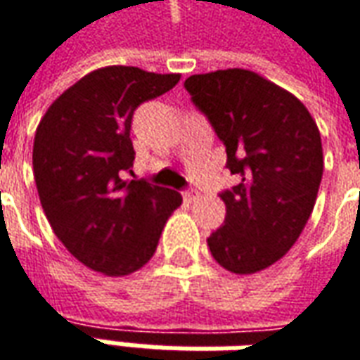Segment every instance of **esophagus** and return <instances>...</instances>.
<instances>
[{
  "label": "esophagus",
  "instance_id": "34e87169",
  "mask_svg": "<svg viewBox=\"0 0 360 360\" xmlns=\"http://www.w3.org/2000/svg\"><path fill=\"white\" fill-rule=\"evenodd\" d=\"M201 195H199V191H195V189H189V191L183 193V199L187 201V203H193V201H197Z\"/></svg>",
  "mask_w": 360,
  "mask_h": 360
}]
</instances>
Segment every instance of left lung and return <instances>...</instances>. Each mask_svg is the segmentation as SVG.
<instances>
[{
  "label": "left lung",
  "mask_w": 360,
  "mask_h": 360,
  "mask_svg": "<svg viewBox=\"0 0 360 360\" xmlns=\"http://www.w3.org/2000/svg\"><path fill=\"white\" fill-rule=\"evenodd\" d=\"M185 89L239 175L221 193L227 215L209 251L235 275L259 273L287 255L313 213L325 167L319 127L295 95L249 69L191 75Z\"/></svg>",
  "instance_id": "1"
}]
</instances>
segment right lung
Listing matches in <instances>:
<instances>
[{"mask_svg": "<svg viewBox=\"0 0 360 360\" xmlns=\"http://www.w3.org/2000/svg\"><path fill=\"white\" fill-rule=\"evenodd\" d=\"M179 73L109 65L73 83L45 111L33 139V175L57 239L107 277L141 269L183 201L179 193L125 179L129 129L143 101L167 94Z\"/></svg>", "mask_w": 360, "mask_h": 360, "instance_id": "1", "label": "right lung"}]
</instances>
